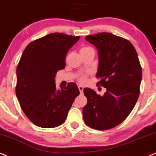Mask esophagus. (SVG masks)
<instances>
[{"label": "esophagus", "mask_w": 156, "mask_h": 156, "mask_svg": "<svg viewBox=\"0 0 156 156\" xmlns=\"http://www.w3.org/2000/svg\"><path fill=\"white\" fill-rule=\"evenodd\" d=\"M78 88H79V90H80V93H83V90H84V87H82V86H81V85L78 86Z\"/></svg>", "instance_id": "34e87169"}]
</instances>
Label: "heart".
I'll use <instances>...</instances> for the list:
<instances>
[{
  "label": "heart",
  "instance_id": "heart-1",
  "mask_svg": "<svg viewBox=\"0 0 156 156\" xmlns=\"http://www.w3.org/2000/svg\"><path fill=\"white\" fill-rule=\"evenodd\" d=\"M89 51H93V49L90 47H83L82 48L81 50H80V53H83V52ZM87 75L85 74L80 75V76L78 77V81L80 82V83H85V82H87Z\"/></svg>",
  "mask_w": 156,
  "mask_h": 156
}]
</instances>
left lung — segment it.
I'll return each instance as SVG.
<instances>
[{"label":"left lung","mask_w":156,"mask_h":156,"mask_svg":"<svg viewBox=\"0 0 156 156\" xmlns=\"http://www.w3.org/2000/svg\"><path fill=\"white\" fill-rule=\"evenodd\" d=\"M86 40L98 51L97 86L106 88L104 95L84 88L87 99L83 119L90 128L108 130L120 124L134 108L140 95L142 67L133 45L109 32L88 35Z\"/></svg>","instance_id":"8db88e82"}]
</instances>
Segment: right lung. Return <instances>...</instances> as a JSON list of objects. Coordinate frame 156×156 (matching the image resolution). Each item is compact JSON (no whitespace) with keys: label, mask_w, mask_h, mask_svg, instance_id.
<instances>
[{"label":"right lung","mask_w":156,"mask_h":156,"mask_svg":"<svg viewBox=\"0 0 156 156\" xmlns=\"http://www.w3.org/2000/svg\"><path fill=\"white\" fill-rule=\"evenodd\" d=\"M80 36L51 33L28 44L16 68V95L23 112L36 126L53 128L66 120L80 91L74 82L57 90L55 77Z\"/></svg>","instance_id":"obj_1"}]
</instances>
